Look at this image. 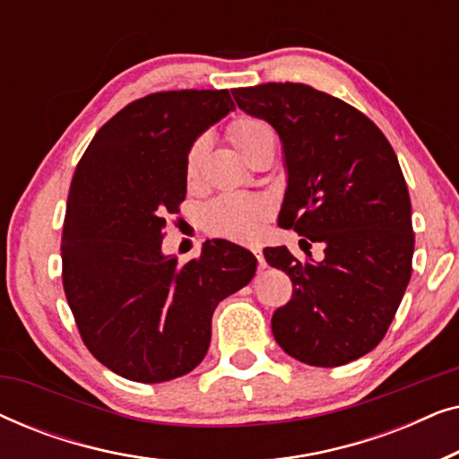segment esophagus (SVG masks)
<instances>
[{"mask_svg": "<svg viewBox=\"0 0 459 459\" xmlns=\"http://www.w3.org/2000/svg\"><path fill=\"white\" fill-rule=\"evenodd\" d=\"M255 256H256V263H259V269H265L267 263H265V256H263L261 250H255Z\"/></svg>", "mask_w": 459, "mask_h": 459, "instance_id": "1", "label": "esophagus"}]
</instances>
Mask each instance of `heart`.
Instances as JSON below:
<instances>
[{"label":"heart","mask_w":459,"mask_h":459,"mask_svg":"<svg viewBox=\"0 0 459 459\" xmlns=\"http://www.w3.org/2000/svg\"><path fill=\"white\" fill-rule=\"evenodd\" d=\"M228 140L244 159L253 160L263 150L275 146L273 131L261 118L238 117L228 125ZM209 152V137L200 135L192 142L186 154V179L196 181L203 162ZM272 203L263 196H240L228 194L219 196L204 206V228L215 236L234 238L240 242L256 240L261 234V225L272 217Z\"/></svg>","instance_id":"1"}]
</instances>
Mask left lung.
Segmentation results:
<instances>
[{
    "instance_id": "obj_1",
    "label": "left lung",
    "mask_w": 459,
    "mask_h": 459,
    "mask_svg": "<svg viewBox=\"0 0 459 459\" xmlns=\"http://www.w3.org/2000/svg\"><path fill=\"white\" fill-rule=\"evenodd\" d=\"M248 115L265 118L284 143L288 187L278 223L322 242L324 261L286 247L265 261L292 281L275 309V341L294 359L336 368L385 338L411 278V203L397 154L361 110L305 83L231 90Z\"/></svg>"
}]
</instances>
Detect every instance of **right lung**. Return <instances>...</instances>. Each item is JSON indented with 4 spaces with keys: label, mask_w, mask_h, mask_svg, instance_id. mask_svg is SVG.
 Returning <instances> with one entry per match:
<instances>
[{
    "label": "right lung",
    "mask_w": 459,
    "mask_h": 459,
    "mask_svg": "<svg viewBox=\"0 0 459 459\" xmlns=\"http://www.w3.org/2000/svg\"><path fill=\"white\" fill-rule=\"evenodd\" d=\"M230 110L228 90L150 93L104 123L74 169L62 286L81 341L127 380L192 372L209 351L219 300L255 275V256L228 240L206 242L184 265L160 253L186 200L187 150Z\"/></svg>",
    "instance_id": "add662e5"
}]
</instances>
